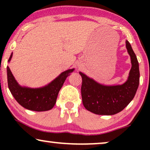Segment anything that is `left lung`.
<instances>
[{"label": "left lung", "mask_w": 150, "mask_h": 150, "mask_svg": "<svg viewBox=\"0 0 150 150\" xmlns=\"http://www.w3.org/2000/svg\"><path fill=\"white\" fill-rule=\"evenodd\" d=\"M126 43L132 67L128 80L123 85H103L79 72L83 80L81 86L83 104L89 111L98 115H115L122 111L134 98L139 85V63L130 43L128 41Z\"/></svg>", "instance_id": "left-lung-1"}]
</instances>
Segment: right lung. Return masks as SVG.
Returning <instances> with one entry per match:
<instances>
[{"label":"right lung","instance_id":"obj_1","mask_svg":"<svg viewBox=\"0 0 150 150\" xmlns=\"http://www.w3.org/2000/svg\"><path fill=\"white\" fill-rule=\"evenodd\" d=\"M12 54L9 59L10 61ZM8 87L16 101L26 109L34 111L50 110L56 103L57 96L69 74L74 69L63 71L48 85L41 88L21 87L14 79L9 67H7Z\"/></svg>","mask_w":150,"mask_h":150}]
</instances>
